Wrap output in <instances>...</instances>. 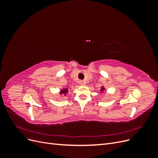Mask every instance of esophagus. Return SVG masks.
<instances>
[{
    "mask_svg": "<svg viewBox=\"0 0 158 158\" xmlns=\"http://www.w3.org/2000/svg\"><path fill=\"white\" fill-rule=\"evenodd\" d=\"M79 84H80V85H84L85 84V82H84V81H82V80H80V82H79Z\"/></svg>",
    "mask_w": 158,
    "mask_h": 158,
    "instance_id": "1",
    "label": "esophagus"
}]
</instances>
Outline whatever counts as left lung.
<instances>
[{
    "label": "left lung",
    "instance_id": "8db88e82",
    "mask_svg": "<svg viewBox=\"0 0 158 158\" xmlns=\"http://www.w3.org/2000/svg\"><path fill=\"white\" fill-rule=\"evenodd\" d=\"M105 89H106V88H105V87L103 86V85H102V86L101 87V88H100V92H103Z\"/></svg>",
    "mask_w": 158,
    "mask_h": 158
}]
</instances>
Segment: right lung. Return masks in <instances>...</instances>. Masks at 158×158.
<instances>
[{
  "label": "right lung",
  "instance_id": "obj_1",
  "mask_svg": "<svg viewBox=\"0 0 158 158\" xmlns=\"http://www.w3.org/2000/svg\"><path fill=\"white\" fill-rule=\"evenodd\" d=\"M68 92H69V88L68 87H66V88H63L61 90H60L59 94L62 95H66V94Z\"/></svg>",
  "mask_w": 158,
  "mask_h": 158
}]
</instances>
